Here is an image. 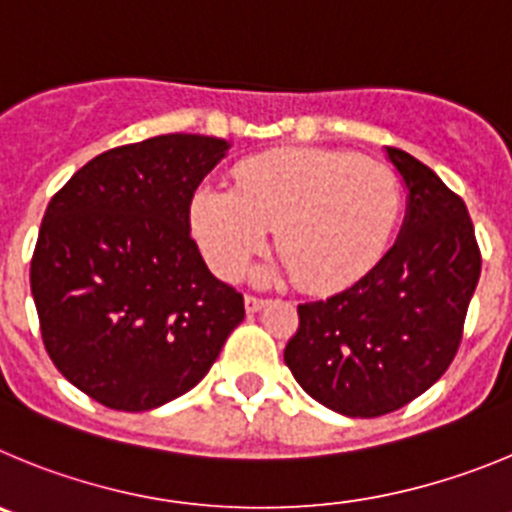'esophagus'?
Wrapping results in <instances>:
<instances>
[{
    "instance_id": "obj_1",
    "label": "esophagus",
    "mask_w": 512,
    "mask_h": 512,
    "mask_svg": "<svg viewBox=\"0 0 512 512\" xmlns=\"http://www.w3.org/2000/svg\"><path fill=\"white\" fill-rule=\"evenodd\" d=\"M265 303H267V298H260V296H245V308H247V313H257V311H262V308H265Z\"/></svg>"
}]
</instances>
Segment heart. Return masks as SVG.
<instances>
[{"mask_svg": "<svg viewBox=\"0 0 512 512\" xmlns=\"http://www.w3.org/2000/svg\"><path fill=\"white\" fill-rule=\"evenodd\" d=\"M191 216L222 278H237L273 229L298 283L331 290L380 260L398 224L400 186L377 160L319 147L275 150L242 160L229 191H201Z\"/></svg>", "mask_w": 512, "mask_h": 512, "instance_id": "heart-1", "label": "heart"}]
</instances>
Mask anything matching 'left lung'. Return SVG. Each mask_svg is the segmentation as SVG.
<instances>
[{"label": "left lung", "instance_id": "1", "mask_svg": "<svg viewBox=\"0 0 512 512\" xmlns=\"http://www.w3.org/2000/svg\"><path fill=\"white\" fill-rule=\"evenodd\" d=\"M385 153L408 188L395 245L342 293L301 303L283 354L313 400L352 418L398 411L449 370L482 270L464 201L413 155Z\"/></svg>", "mask_w": 512, "mask_h": 512}]
</instances>
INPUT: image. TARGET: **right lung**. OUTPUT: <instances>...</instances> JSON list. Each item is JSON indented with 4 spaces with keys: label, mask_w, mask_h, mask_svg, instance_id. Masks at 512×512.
<instances>
[{
    "label": "right lung",
    "mask_w": 512,
    "mask_h": 512,
    "mask_svg": "<svg viewBox=\"0 0 512 512\" xmlns=\"http://www.w3.org/2000/svg\"><path fill=\"white\" fill-rule=\"evenodd\" d=\"M229 142L160 135L96 155L55 193L30 262L43 344L114 411L188 393L245 319L191 239V199Z\"/></svg>",
    "instance_id": "right-lung-1"
}]
</instances>
